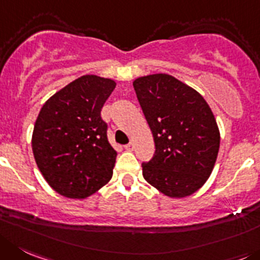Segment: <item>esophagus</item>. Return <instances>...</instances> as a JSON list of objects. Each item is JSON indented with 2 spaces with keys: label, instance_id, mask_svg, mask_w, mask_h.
I'll return each instance as SVG.
<instances>
[{
  "label": "esophagus",
  "instance_id": "obj_1",
  "mask_svg": "<svg viewBox=\"0 0 260 260\" xmlns=\"http://www.w3.org/2000/svg\"><path fill=\"white\" fill-rule=\"evenodd\" d=\"M124 149L127 150V151H133V149H135V145H133V142H129V144L125 145Z\"/></svg>",
  "mask_w": 260,
  "mask_h": 260
}]
</instances>
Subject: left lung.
Masks as SVG:
<instances>
[{
  "label": "left lung",
  "mask_w": 260,
  "mask_h": 260,
  "mask_svg": "<svg viewBox=\"0 0 260 260\" xmlns=\"http://www.w3.org/2000/svg\"><path fill=\"white\" fill-rule=\"evenodd\" d=\"M152 132L155 154L142 163L144 178L169 198L192 195L207 182L219 150V129L204 97L169 74L133 82Z\"/></svg>",
  "instance_id": "1"
}]
</instances>
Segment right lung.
<instances>
[{"mask_svg":"<svg viewBox=\"0 0 260 260\" xmlns=\"http://www.w3.org/2000/svg\"><path fill=\"white\" fill-rule=\"evenodd\" d=\"M115 82L83 75L51 96L36 120L31 149L48 185L60 195L86 199L113 176L116 151L101 109Z\"/></svg>","mask_w":260,"mask_h":260,"instance_id":"obj_1","label":"right lung"}]
</instances>
